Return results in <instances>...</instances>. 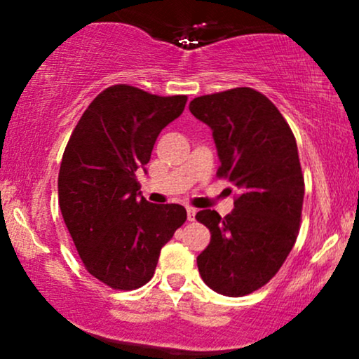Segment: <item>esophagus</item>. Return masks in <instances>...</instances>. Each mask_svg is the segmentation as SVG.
I'll return each instance as SVG.
<instances>
[{
	"instance_id": "1",
	"label": "esophagus",
	"mask_w": 359,
	"mask_h": 359,
	"mask_svg": "<svg viewBox=\"0 0 359 359\" xmlns=\"http://www.w3.org/2000/svg\"><path fill=\"white\" fill-rule=\"evenodd\" d=\"M196 209H194V208H187V219L189 221H194V219H196Z\"/></svg>"
}]
</instances>
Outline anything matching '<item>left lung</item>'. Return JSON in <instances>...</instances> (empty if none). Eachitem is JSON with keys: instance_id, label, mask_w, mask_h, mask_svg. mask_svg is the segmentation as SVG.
Returning <instances> with one entry per match:
<instances>
[{"instance_id": "obj_1", "label": "left lung", "mask_w": 359, "mask_h": 359, "mask_svg": "<svg viewBox=\"0 0 359 359\" xmlns=\"http://www.w3.org/2000/svg\"><path fill=\"white\" fill-rule=\"evenodd\" d=\"M189 109L212 130L217 175L238 189L231 214H196L211 231L197 269L214 292L243 297L275 277L299 236L304 175L297 142L277 106L251 88L205 94Z\"/></svg>"}]
</instances>
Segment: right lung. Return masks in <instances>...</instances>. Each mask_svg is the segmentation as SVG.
<instances>
[{
	"instance_id": "1",
	"label": "right lung",
	"mask_w": 359,
	"mask_h": 359,
	"mask_svg": "<svg viewBox=\"0 0 359 359\" xmlns=\"http://www.w3.org/2000/svg\"><path fill=\"white\" fill-rule=\"evenodd\" d=\"M187 96L116 84L94 97L74 128L59 172V205L86 270L114 290L154 277L160 250L187 219L179 204H151L137 170Z\"/></svg>"
}]
</instances>
